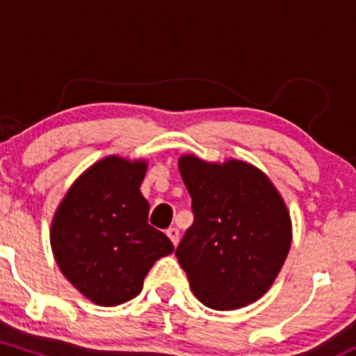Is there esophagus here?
Instances as JSON below:
<instances>
[{
  "mask_svg": "<svg viewBox=\"0 0 356 356\" xmlns=\"http://www.w3.org/2000/svg\"><path fill=\"white\" fill-rule=\"evenodd\" d=\"M167 236H169V239L172 241L174 246H177V243H179V229H177V227H169V229H167Z\"/></svg>",
  "mask_w": 356,
  "mask_h": 356,
  "instance_id": "1",
  "label": "esophagus"
}]
</instances>
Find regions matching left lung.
I'll return each mask as SVG.
<instances>
[{"label":"left lung","instance_id":"left-lung-1","mask_svg":"<svg viewBox=\"0 0 356 356\" xmlns=\"http://www.w3.org/2000/svg\"><path fill=\"white\" fill-rule=\"evenodd\" d=\"M194 222L175 249L195 298L207 308H243L273 284L291 246V220L269 179L239 161H179Z\"/></svg>","mask_w":356,"mask_h":356}]
</instances>
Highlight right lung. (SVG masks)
Here are the masks:
<instances>
[{
  "label": "right lung",
  "mask_w": 356,
  "mask_h": 356,
  "mask_svg": "<svg viewBox=\"0 0 356 356\" xmlns=\"http://www.w3.org/2000/svg\"><path fill=\"white\" fill-rule=\"evenodd\" d=\"M144 175L145 162L104 159L73 184L53 219L56 264L100 306L136 298L155 261L174 251L149 224V202L138 189Z\"/></svg>",
  "instance_id": "add662e5"
}]
</instances>
